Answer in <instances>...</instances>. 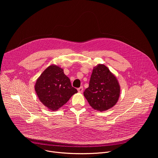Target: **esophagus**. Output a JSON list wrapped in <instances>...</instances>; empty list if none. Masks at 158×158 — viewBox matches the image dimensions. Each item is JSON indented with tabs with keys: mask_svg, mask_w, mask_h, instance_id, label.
<instances>
[{
	"mask_svg": "<svg viewBox=\"0 0 158 158\" xmlns=\"http://www.w3.org/2000/svg\"><path fill=\"white\" fill-rule=\"evenodd\" d=\"M77 91H78V92H79V93H82V91H83V87H82V86H81L79 88L77 89Z\"/></svg>",
	"mask_w": 158,
	"mask_h": 158,
	"instance_id": "esophagus-1",
	"label": "esophagus"
}]
</instances>
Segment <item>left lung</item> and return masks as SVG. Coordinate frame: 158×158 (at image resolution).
Masks as SVG:
<instances>
[{"label":"left lung","mask_w":158,"mask_h":158,"mask_svg":"<svg viewBox=\"0 0 158 158\" xmlns=\"http://www.w3.org/2000/svg\"><path fill=\"white\" fill-rule=\"evenodd\" d=\"M119 95L120 85L116 77L105 65L95 66L89 87L84 92L89 105L101 112L107 110L117 103Z\"/></svg>","instance_id":"left-lung-1"}]
</instances>
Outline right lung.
Segmentation results:
<instances>
[{
	"instance_id": "add662e5",
	"label": "right lung",
	"mask_w": 158,
	"mask_h": 158,
	"mask_svg": "<svg viewBox=\"0 0 158 158\" xmlns=\"http://www.w3.org/2000/svg\"><path fill=\"white\" fill-rule=\"evenodd\" d=\"M35 91L40 101L53 111L58 110L77 93L63 69L54 64L49 65L37 79Z\"/></svg>"
}]
</instances>
